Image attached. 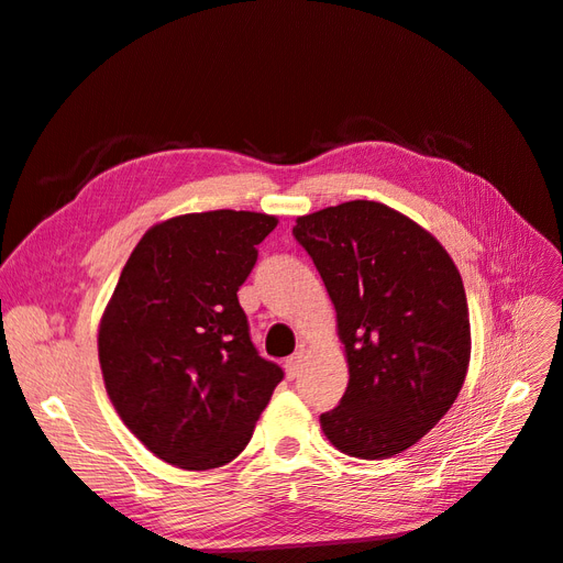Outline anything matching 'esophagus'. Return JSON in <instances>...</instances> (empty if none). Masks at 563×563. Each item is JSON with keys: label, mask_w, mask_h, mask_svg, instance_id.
Segmentation results:
<instances>
[{"label": "esophagus", "mask_w": 563, "mask_h": 563, "mask_svg": "<svg viewBox=\"0 0 563 563\" xmlns=\"http://www.w3.org/2000/svg\"><path fill=\"white\" fill-rule=\"evenodd\" d=\"M284 368H286V376L288 378H298L300 376V371H302V354H294V356H288L286 360V364H284Z\"/></svg>", "instance_id": "1"}]
</instances>
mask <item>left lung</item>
<instances>
[{"label": "left lung", "instance_id": "left-lung-1", "mask_svg": "<svg viewBox=\"0 0 563 563\" xmlns=\"http://www.w3.org/2000/svg\"><path fill=\"white\" fill-rule=\"evenodd\" d=\"M294 236L333 300L350 366L321 430L347 455H397L446 416L465 383L472 343L460 272L428 230L378 201L300 216Z\"/></svg>", "mask_w": 563, "mask_h": 563}]
</instances>
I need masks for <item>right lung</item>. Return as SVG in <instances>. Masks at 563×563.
<instances>
[{"label": "right lung", "instance_id": "obj_1", "mask_svg": "<svg viewBox=\"0 0 563 563\" xmlns=\"http://www.w3.org/2000/svg\"><path fill=\"white\" fill-rule=\"evenodd\" d=\"M277 218L187 213L133 249L98 329V360L119 418L183 470L230 463L251 441L284 371L255 350L236 291Z\"/></svg>", "mask_w": 563, "mask_h": 563}]
</instances>
